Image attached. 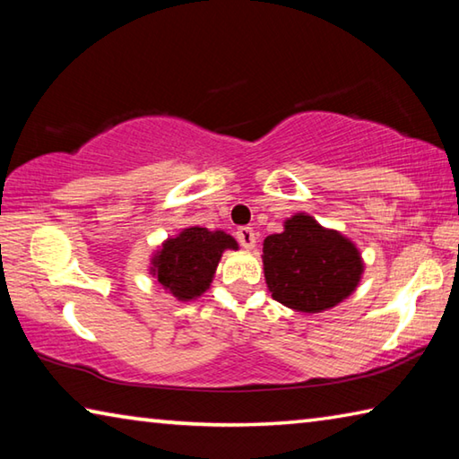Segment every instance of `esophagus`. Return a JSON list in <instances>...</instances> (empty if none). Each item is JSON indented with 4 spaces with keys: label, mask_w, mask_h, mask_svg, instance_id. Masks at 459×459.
I'll list each match as a JSON object with an SVG mask.
<instances>
[{
    "label": "esophagus",
    "mask_w": 459,
    "mask_h": 459,
    "mask_svg": "<svg viewBox=\"0 0 459 459\" xmlns=\"http://www.w3.org/2000/svg\"><path fill=\"white\" fill-rule=\"evenodd\" d=\"M237 240L240 243V247L253 248L255 243H257V235H255V230L251 227H240L237 230Z\"/></svg>",
    "instance_id": "esophagus-1"
}]
</instances>
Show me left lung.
<instances>
[{
	"instance_id": "obj_1",
	"label": "left lung",
	"mask_w": 459,
	"mask_h": 459,
	"mask_svg": "<svg viewBox=\"0 0 459 459\" xmlns=\"http://www.w3.org/2000/svg\"><path fill=\"white\" fill-rule=\"evenodd\" d=\"M263 271L271 298L304 314H320L359 287L364 261L351 238L306 212L283 222L263 243Z\"/></svg>"
}]
</instances>
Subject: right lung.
Returning <instances> with one entry per match:
<instances>
[{
    "mask_svg": "<svg viewBox=\"0 0 459 459\" xmlns=\"http://www.w3.org/2000/svg\"><path fill=\"white\" fill-rule=\"evenodd\" d=\"M227 248L237 251L238 243L224 230L182 229L180 235L166 238L153 253L150 273L176 299L192 301L211 287Z\"/></svg>",
    "mask_w": 459,
    "mask_h": 459,
    "instance_id": "right-lung-1",
    "label": "right lung"
}]
</instances>
